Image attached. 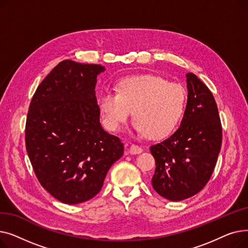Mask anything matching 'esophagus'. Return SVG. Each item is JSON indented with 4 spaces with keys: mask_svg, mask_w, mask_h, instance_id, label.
Instances as JSON below:
<instances>
[{
    "mask_svg": "<svg viewBox=\"0 0 248 248\" xmlns=\"http://www.w3.org/2000/svg\"><path fill=\"white\" fill-rule=\"evenodd\" d=\"M142 152V149L137 145H132L128 149V153L131 155H139Z\"/></svg>",
    "mask_w": 248,
    "mask_h": 248,
    "instance_id": "1",
    "label": "esophagus"
}]
</instances>
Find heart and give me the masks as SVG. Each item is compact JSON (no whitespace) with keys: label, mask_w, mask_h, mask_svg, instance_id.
Returning a JSON list of instances; mask_svg holds the SVG:
<instances>
[{"label":"heart","mask_w":248,"mask_h":248,"mask_svg":"<svg viewBox=\"0 0 248 248\" xmlns=\"http://www.w3.org/2000/svg\"><path fill=\"white\" fill-rule=\"evenodd\" d=\"M116 93L102 91L97 106L109 131H119L134 111V128L150 139L170 136L186 107L184 87L155 74L126 76L115 85Z\"/></svg>","instance_id":"obj_1"}]
</instances>
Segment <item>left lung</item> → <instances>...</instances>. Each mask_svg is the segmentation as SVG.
<instances>
[{
  "instance_id": "1",
  "label": "left lung",
  "mask_w": 248,
  "mask_h": 248,
  "mask_svg": "<svg viewBox=\"0 0 248 248\" xmlns=\"http://www.w3.org/2000/svg\"><path fill=\"white\" fill-rule=\"evenodd\" d=\"M188 98L177 131L150 148L155 160V191L170 201L199 193L209 181L222 141L217 104L211 91L194 73L186 74Z\"/></svg>"
}]
</instances>
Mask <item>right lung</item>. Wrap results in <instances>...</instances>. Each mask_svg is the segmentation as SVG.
Wrapping results in <instances>:
<instances>
[{
    "instance_id": "obj_1",
    "label": "right lung",
    "mask_w": 248,
    "mask_h": 248,
    "mask_svg": "<svg viewBox=\"0 0 248 248\" xmlns=\"http://www.w3.org/2000/svg\"><path fill=\"white\" fill-rule=\"evenodd\" d=\"M104 70L98 64L64 60L30 103L25 135L30 162L42 187L65 204L93 198L124 155L121 140L99 122L95 85Z\"/></svg>"
}]
</instances>
